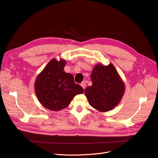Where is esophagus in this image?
<instances>
[{
    "instance_id": "esophagus-1",
    "label": "esophagus",
    "mask_w": 158,
    "mask_h": 158,
    "mask_svg": "<svg viewBox=\"0 0 158 158\" xmlns=\"http://www.w3.org/2000/svg\"><path fill=\"white\" fill-rule=\"evenodd\" d=\"M80 85L83 88V89L85 88V82H82V83L80 84Z\"/></svg>"
}]
</instances>
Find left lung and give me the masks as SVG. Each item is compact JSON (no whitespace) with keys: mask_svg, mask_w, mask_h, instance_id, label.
I'll return each instance as SVG.
<instances>
[{"mask_svg":"<svg viewBox=\"0 0 158 158\" xmlns=\"http://www.w3.org/2000/svg\"><path fill=\"white\" fill-rule=\"evenodd\" d=\"M92 85L85 88L89 105L99 111L113 109L121 102L125 93V84L112 64H98L91 74Z\"/></svg>","mask_w":158,"mask_h":158,"instance_id":"left-lung-1","label":"left lung"}]
</instances>
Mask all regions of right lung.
Instances as JSON below:
<instances>
[{
    "instance_id": "right-lung-1",
    "label": "right lung",
    "mask_w": 158,
    "mask_h": 158,
    "mask_svg": "<svg viewBox=\"0 0 158 158\" xmlns=\"http://www.w3.org/2000/svg\"><path fill=\"white\" fill-rule=\"evenodd\" d=\"M66 60H51L35 80V92L39 102L51 111H60L69 106L76 95L84 89L76 84L74 76L64 70Z\"/></svg>"
}]
</instances>
